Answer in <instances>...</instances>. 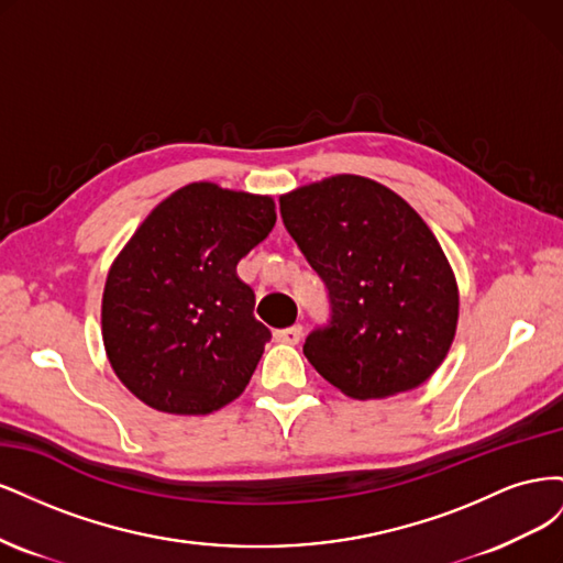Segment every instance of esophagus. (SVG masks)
I'll use <instances>...</instances> for the list:
<instances>
[{
    "instance_id": "1",
    "label": "esophagus",
    "mask_w": 563,
    "mask_h": 563,
    "mask_svg": "<svg viewBox=\"0 0 563 563\" xmlns=\"http://www.w3.org/2000/svg\"><path fill=\"white\" fill-rule=\"evenodd\" d=\"M300 335H302L300 323H294V327L275 331V340H279V343H288V345H296L298 340H300Z\"/></svg>"
}]
</instances>
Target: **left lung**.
<instances>
[{"label": "left lung", "mask_w": 563, "mask_h": 563, "mask_svg": "<svg viewBox=\"0 0 563 563\" xmlns=\"http://www.w3.org/2000/svg\"><path fill=\"white\" fill-rule=\"evenodd\" d=\"M284 228L329 291L302 352L354 399L413 389L444 362L457 286L422 218L385 185L333 176L279 199Z\"/></svg>", "instance_id": "left-lung-1"}]
</instances>
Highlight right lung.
<instances>
[{"label":"right lung","instance_id":"right-lung-1","mask_svg":"<svg viewBox=\"0 0 563 563\" xmlns=\"http://www.w3.org/2000/svg\"><path fill=\"white\" fill-rule=\"evenodd\" d=\"M275 220L269 197L192 183L135 230L106 282L103 343L141 401L203 416L242 395L272 333L236 263Z\"/></svg>","mask_w":563,"mask_h":563}]
</instances>
